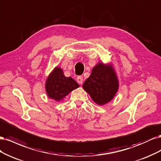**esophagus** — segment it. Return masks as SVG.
<instances>
[{"label":"esophagus","instance_id":"34e87169","mask_svg":"<svg viewBox=\"0 0 161 161\" xmlns=\"http://www.w3.org/2000/svg\"><path fill=\"white\" fill-rule=\"evenodd\" d=\"M76 80H77V83L81 85V84H82L83 81H84V79H83V77H81V76H77Z\"/></svg>","mask_w":161,"mask_h":161}]
</instances>
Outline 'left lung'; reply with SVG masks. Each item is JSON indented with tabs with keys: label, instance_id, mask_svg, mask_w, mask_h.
I'll return each instance as SVG.
<instances>
[{
	"label": "left lung",
	"instance_id": "left-lung-1",
	"mask_svg": "<svg viewBox=\"0 0 161 161\" xmlns=\"http://www.w3.org/2000/svg\"><path fill=\"white\" fill-rule=\"evenodd\" d=\"M82 86L93 101L103 106L115 96L118 90L119 82L112 65L99 62L92 69L91 75Z\"/></svg>",
	"mask_w": 161,
	"mask_h": 161
}]
</instances>
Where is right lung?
Returning a JSON list of instances; mask_svg holds the SVG:
<instances>
[{
  "instance_id": "1",
  "label": "right lung",
  "mask_w": 161,
  "mask_h": 161,
  "mask_svg": "<svg viewBox=\"0 0 161 161\" xmlns=\"http://www.w3.org/2000/svg\"><path fill=\"white\" fill-rule=\"evenodd\" d=\"M80 86L71 77H67L59 67H55L45 82V90L48 97L59 102Z\"/></svg>"
}]
</instances>
